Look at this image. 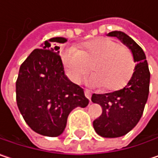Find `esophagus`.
<instances>
[{
  "label": "esophagus",
  "instance_id": "esophagus-1",
  "mask_svg": "<svg viewBox=\"0 0 158 158\" xmlns=\"http://www.w3.org/2000/svg\"><path fill=\"white\" fill-rule=\"evenodd\" d=\"M85 96H86V98L87 99H89V100H90V98H91V91L89 90V89H85Z\"/></svg>",
  "mask_w": 158,
  "mask_h": 158
}]
</instances>
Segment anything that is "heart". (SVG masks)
<instances>
[{"mask_svg":"<svg viewBox=\"0 0 158 158\" xmlns=\"http://www.w3.org/2000/svg\"><path fill=\"white\" fill-rule=\"evenodd\" d=\"M61 60L68 77L74 83L80 82L93 64L95 73L89 78V83L97 88L105 87L108 90L123 89L135 69L131 50L104 37L84 42L81 49L66 48L62 51Z\"/></svg>","mask_w":158,"mask_h":158,"instance_id":"1","label":"heart"}]
</instances>
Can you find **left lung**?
Instances as JSON below:
<instances>
[{
	"label": "left lung",
	"mask_w": 158,
	"mask_h": 158,
	"mask_svg": "<svg viewBox=\"0 0 158 158\" xmlns=\"http://www.w3.org/2000/svg\"><path fill=\"white\" fill-rule=\"evenodd\" d=\"M107 35L119 38L134 55L135 72L127 85L110 93L92 94L91 102L102 108V115L93 121L95 132L107 138L120 137L129 133L143 115L149 94L150 72L143 49L129 35L113 31Z\"/></svg>",
	"instance_id": "left-lung-1"
}]
</instances>
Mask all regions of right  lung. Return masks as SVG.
Segmentation results:
<instances>
[{"label": "right lung", "instance_id": "obj_1", "mask_svg": "<svg viewBox=\"0 0 158 158\" xmlns=\"http://www.w3.org/2000/svg\"><path fill=\"white\" fill-rule=\"evenodd\" d=\"M65 42L64 37L45 41L21 65L16 80L21 114L33 131L45 136L60 135L70 111L89 104L83 89L65 75L57 47Z\"/></svg>", "mask_w": 158, "mask_h": 158}]
</instances>
